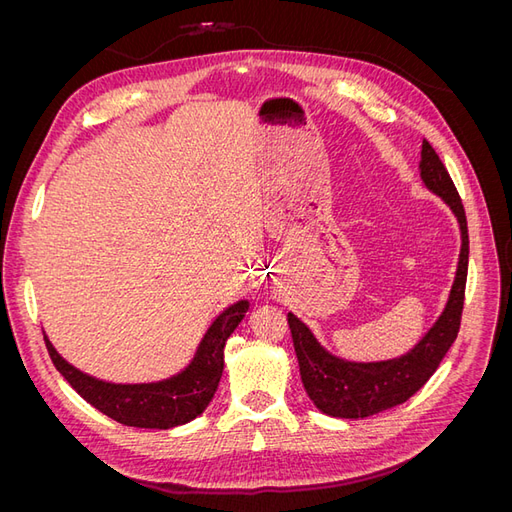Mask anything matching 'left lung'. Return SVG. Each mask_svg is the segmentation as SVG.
<instances>
[{
  "label": "left lung",
  "mask_w": 512,
  "mask_h": 512,
  "mask_svg": "<svg viewBox=\"0 0 512 512\" xmlns=\"http://www.w3.org/2000/svg\"><path fill=\"white\" fill-rule=\"evenodd\" d=\"M418 170H421L425 188L431 194L440 196L444 205L453 211L461 232V252L448 301L438 320L418 339L414 348H410L406 354L395 356V359L367 363L348 361L329 352L303 320L288 312V324L305 393L314 401V406L327 416L367 418L404 404L433 376L444 354L457 339L470 254L466 211H463L451 175H448L438 153L427 141H423Z\"/></svg>",
  "instance_id": "1"
}]
</instances>
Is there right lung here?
<instances>
[{"instance_id": "right-lung-1", "label": "right lung", "mask_w": 512, "mask_h": 512, "mask_svg": "<svg viewBox=\"0 0 512 512\" xmlns=\"http://www.w3.org/2000/svg\"><path fill=\"white\" fill-rule=\"evenodd\" d=\"M250 309V301L241 299L228 305L211 322L200 339L194 359L179 374L138 384H117L98 380L85 371L70 365L44 335L46 350L57 371L87 404L111 416L113 421L141 429H173L194 421L203 414L213 399L224 371V346L228 337Z\"/></svg>"}]
</instances>
